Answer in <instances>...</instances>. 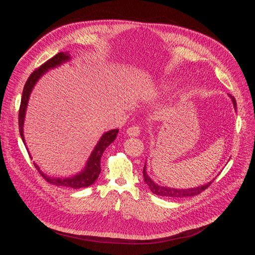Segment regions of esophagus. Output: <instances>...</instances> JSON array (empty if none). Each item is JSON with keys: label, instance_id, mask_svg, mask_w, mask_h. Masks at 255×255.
Here are the masks:
<instances>
[{"label": "esophagus", "instance_id": "esophagus-1", "mask_svg": "<svg viewBox=\"0 0 255 255\" xmlns=\"http://www.w3.org/2000/svg\"><path fill=\"white\" fill-rule=\"evenodd\" d=\"M127 134L129 136H134V137L139 136V134H140V127L137 126V125H133V126L129 127L127 129Z\"/></svg>", "mask_w": 255, "mask_h": 255}]
</instances>
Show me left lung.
Instances as JSON below:
<instances>
[{
	"label": "left lung",
	"instance_id": "left-lung-1",
	"mask_svg": "<svg viewBox=\"0 0 255 255\" xmlns=\"http://www.w3.org/2000/svg\"><path fill=\"white\" fill-rule=\"evenodd\" d=\"M233 103L234 108L236 109V100L233 96L228 95ZM143 176H144V181L146 183L148 186L149 190L157 196H162V197H171V198H186V197H194L205 191L212 183L213 180L209 181L208 184L204 186H199L197 188H191V189H173V188H166V187H161L156 185L154 181L148 176L146 172V165H144L143 167Z\"/></svg>",
	"mask_w": 255,
	"mask_h": 255
}]
</instances>
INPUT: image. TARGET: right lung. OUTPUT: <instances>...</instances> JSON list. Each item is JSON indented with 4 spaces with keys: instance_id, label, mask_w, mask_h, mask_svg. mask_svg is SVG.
Here are the masks:
<instances>
[{
    "instance_id": "right-lung-1",
    "label": "right lung",
    "mask_w": 255,
    "mask_h": 255,
    "mask_svg": "<svg viewBox=\"0 0 255 255\" xmlns=\"http://www.w3.org/2000/svg\"><path fill=\"white\" fill-rule=\"evenodd\" d=\"M70 59V54L68 52H59L56 55H54L52 58L47 60L45 63H43L40 67H38L36 70H34L30 77L28 78L24 89H23V94H22V99H21V105L19 109V132L21 135V138L24 142V145L26 146V142L24 138V131H23V126H24V119H25V114H26V109L28 106V101L30 98V94L35 86V84L38 82V80L45 74L46 71H48L51 68H54L56 66H59L60 64L66 62L67 60ZM119 129H114L110 130L106 133H104L97 143L96 147L94 148L93 152L91 153L87 164L85 168L79 172L78 174L71 176V177H65V178H59V177H50L43 173L39 166L34 163V166L38 169L39 173L43 176V178L49 184H52L57 187H66V188H71V189H80V188H87L91 185H93L96 179L99 177V174L101 172V157L103 155V152L105 149L110 145L117 137ZM26 149L28 150L27 146ZM29 153V151H28ZM30 155V153H29ZM31 156V155H30Z\"/></svg>"
}]
</instances>
